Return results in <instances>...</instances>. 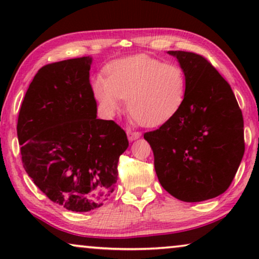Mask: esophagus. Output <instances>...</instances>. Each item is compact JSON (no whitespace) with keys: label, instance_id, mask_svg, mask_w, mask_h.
I'll list each match as a JSON object with an SVG mask.
<instances>
[{"label":"esophagus","instance_id":"1","mask_svg":"<svg viewBox=\"0 0 259 259\" xmlns=\"http://www.w3.org/2000/svg\"><path fill=\"white\" fill-rule=\"evenodd\" d=\"M127 137H128L130 141H133V140L139 139V138L141 137V134L139 132H134V131L127 130Z\"/></svg>","mask_w":259,"mask_h":259}]
</instances>
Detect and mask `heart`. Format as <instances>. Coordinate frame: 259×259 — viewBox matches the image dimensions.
Segmentation results:
<instances>
[{
  "instance_id": "b5f03b06",
  "label": "heart",
  "mask_w": 259,
  "mask_h": 259,
  "mask_svg": "<svg viewBox=\"0 0 259 259\" xmlns=\"http://www.w3.org/2000/svg\"><path fill=\"white\" fill-rule=\"evenodd\" d=\"M107 75L94 77L95 99L111 115L127 99V109L143 126L164 125L177 115L186 99V74L177 63L139 54L111 62Z\"/></svg>"
}]
</instances>
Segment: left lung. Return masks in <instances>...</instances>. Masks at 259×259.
Wrapping results in <instances>:
<instances>
[{
  "label": "left lung",
  "instance_id": "1",
  "mask_svg": "<svg viewBox=\"0 0 259 259\" xmlns=\"http://www.w3.org/2000/svg\"><path fill=\"white\" fill-rule=\"evenodd\" d=\"M168 54L186 74V99L176 116L144 138L171 196L187 203L212 199L229 189L242 161V111L228 81L206 59L183 51Z\"/></svg>",
  "mask_w": 259,
  "mask_h": 259
}]
</instances>
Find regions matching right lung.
Instances as JSON below:
<instances>
[{
  "label": "right lung",
  "instance_id": "obj_1",
  "mask_svg": "<svg viewBox=\"0 0 259 259\" xmlns=\"http://www.w3.org/2000/svg\"><path fill=\"white\" fill-rule=\"evenodd\" d=\"M91 56L38 69L17 120L23 167L54 203L74 212L100 207L114 191L127 136L97 118Z\"/></svg>",
  "mask_w": 259,
  "mask_h": 259
}]
</instances>
